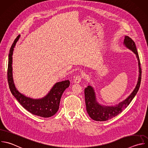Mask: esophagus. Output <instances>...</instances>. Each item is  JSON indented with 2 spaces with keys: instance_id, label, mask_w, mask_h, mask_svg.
Wrapping results in <instances>:
<instances>
[{
  "instance_id": "esophagus-1",
  "label": "esophagus",
  "mask_w": 148,
  "mask_h": 148,
  "mask_svg": "<svg viewBox=\"0 0 148 148\" xmlns=\"http://www.w3.org/2000/svg\"><path fill=\"white\" fill-rule=\"evenodd\" d=\"M82 78H83L82 75H77V76H76L74 77V82L76 83H80L82 81Z\"/></svg>"
}]
</instances>
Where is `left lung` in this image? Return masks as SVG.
I'll list each match as a JSON object with an SVG mask.
<instances>
[{
    "label": "left lung",
    "instance_id": "1",
    "mask_svg": "<svg viewBox=\"0 0 148 148\" xmlns=\"http://www.w3.org/2000/svg\"><path fill=\"white\" fill-rule=\"evenodd\" d=\"M124 44L127 48L132 50L136 54V58L138 59L139 72L138 83L135 89L129 95V97L124 101L121 102L118 105H116L114 106H102L99 105L96 101L95 92L93 88L90 86H88L87 87H86L84 89L86 110L90 117L94 120L100 121H106L119 114L123 111V109H124L128 106V105L134 98L135 95H136L139 90L141 81L142 71L136 47L135 42L127 36H125Z\"/></svg>",
    "mask_w": 148,
    "mask_h": 148
}]
</instances>
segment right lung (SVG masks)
Wrapping results in <instances>:
<instances>
[{
	"label": "right lung",
	"instance_id": "right-lung-1",
	"mask_svg": "<svg viewBox=\"0 0 148 148\" xmlns=\"http://www.w3.org/2000/svg\"><path fill=\"white\" fill-rule=\"evenodd\" d=\"M19 35L14 40L10 50L8 68V80L12 94L19 103L28 112L34 115L43 117H49L55 114L58 109L61 96L65 90L69 86L70 82L65 80L57 83L49 94L42 99H34L27 97L16 89L12 75V56L14 48L18 40Z\"/></svg>",
	"mask_w": 148,
	"mask_h": 148
}]
</instances>
